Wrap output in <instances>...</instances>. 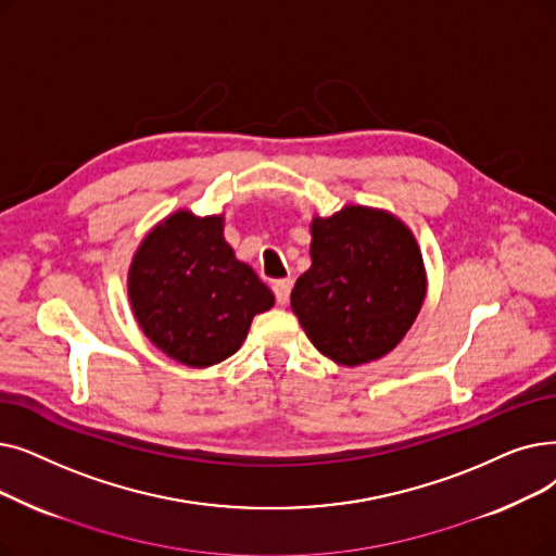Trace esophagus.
<instances>
[{"mask_svg":"<svg viewBox=\"0 0 556 556\" xmlns=\"http://www.w3.org/2000/svg\"><path fill=\"white\" fill-rule=\"evenodd\" d=\"M291 288H293V281L291 279H279L273 283V291H275V298H277V304H288V298H291Z\"/></svg>","mask_w":556,"mask_h":556,"instance_id":"obj_1","label":"esophagus"}]
</instances>
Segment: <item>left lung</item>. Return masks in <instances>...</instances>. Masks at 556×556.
<instances>
[{"label":"left lung","instance_id":"obj_1","mask_svg":"<svg viewBox=\"0 0 556 556\" xmlns=\"http://www.w3.org/2000/svg\"><path fill=\"white\" fill-rule=\"evenodd\" d=\"M427 293L416 238L393 213L345 206L311 223V268L295 281L293 313L308 341L341 366L389 354Z\"/></svg>","mask_w":556,"mask_h":556}]
</instances>
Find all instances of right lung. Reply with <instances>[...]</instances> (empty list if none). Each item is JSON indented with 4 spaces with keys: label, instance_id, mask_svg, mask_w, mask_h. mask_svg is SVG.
Returning <instances> with one entry per match:
<instances>
[{
    "label": "right lung",
    "instance_id": "obj_1",
    "mask_svg": "<svg viewBox=\"0 0 556 556\" xmlns=\"http://www.w3.org/2000/svg\"><path fill=\"white\" fill-rule=\"evenodd\" d=\"M223 215L177 211L134 254L129 302L150 341L190 368H208L243 345L275 295L223 236Z\"/></svg>",
    "mask_w": 556,
    "mask_h": 556
}]
</instances>
